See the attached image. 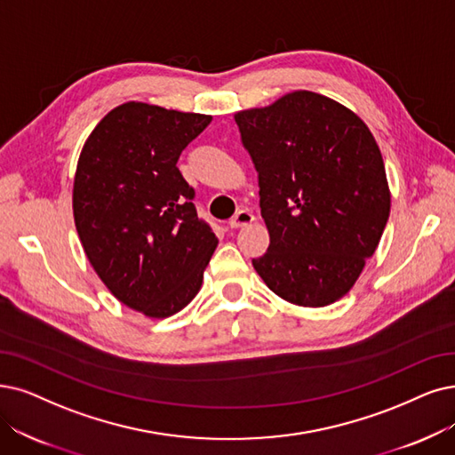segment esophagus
Returning <instances> with one entry per match:
<instances>
[{"label":"esophagus","instance_id":"1","mask_svg":"<svg viewBox=\"0 0 455 455\" xmlns=\"http://www.w3.org/2000/svg\"><path fill=\"white\" fill-rule=\"evenodd\" d=\"M253 222V214L248 211V209H241L235 212V216L229 220V226L231 228H243V226H248Z\"/></svg>","mask_w":455,"mask_h":455}]
</instances>
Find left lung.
I'll use <instances>...</instances> for the list:
<instances>
[{"label":"left lung","mask_w":455,"mask_h":455,"mask_svg":"<svg viewBox=\"0 0 455 455\" xmlns=\"http://www.w3.org/2000/svg\"><path fill=\"white\" fill-rule=\"evenodd\" d=\"M259 179L268 248L253 268L283 300L321 307L349 293L385 231L390 190L355 112L312 91L235 114Z\"/></svg>","instance_id":"left-lung-1"}]
</instances>
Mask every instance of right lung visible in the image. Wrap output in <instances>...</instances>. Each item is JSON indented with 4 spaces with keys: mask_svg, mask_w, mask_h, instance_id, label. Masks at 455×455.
Returning <instances> with one entry per match:
<instances>
[{
    "mask_svg": "<svg viewBox=\"0 0 455 455\" xmlns=\"http://www.w3.org/2000/svg\"><path fill=\"white\" fill-rule=\"evenodd\" d=\"M211 121L124 102L102 117L78 158L72 211L85 256L119 302L153 319L197 295L218 244L177 168Z\"/></svg>",
    "mask_w": 455,
    "mask_h": 455,
    "instance_id": "add662e5",
    "label": "right lung"
}]
</instances>
